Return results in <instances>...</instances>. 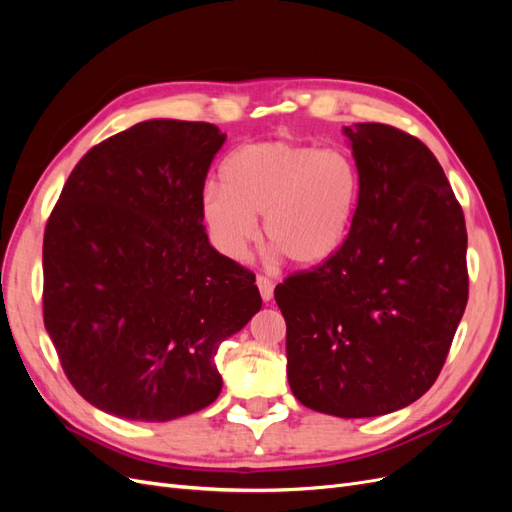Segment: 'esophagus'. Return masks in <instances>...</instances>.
<instances>
[{
    "label": "esophagus",
    "mask_w": 512,
    "mask_h": 512,
    "mask_svg": "<svg viewBox=\"0 0 512 512\" xmlns=\"http://www.w3.org/2000/svg\"><path fill=\"white\" fill-rule=\"evenodd\" d=\"M256 284H258L262 301H271V299H273V288H275V284L269 280V277L258 275V277H256Z\"/></svg>",
    "instance_id": "obj_1"
}]
</instances>
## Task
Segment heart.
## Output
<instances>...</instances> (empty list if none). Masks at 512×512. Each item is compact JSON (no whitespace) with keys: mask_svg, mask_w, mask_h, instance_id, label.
Returning a JSON list of instances; mask_svg holds the SVG:
<instances>
[{"mask_svg":"<svg viewBox=\"0 0 512 512\" xmlns=\"http://www.w3.org/2000/svg\"><path fill=\"white\" fill-rule=\"evenodd\" d=\"M222 185L200 196L211 243L243 260L262 235L294 267H320L346 245L361 205V168L344 149L294 141L247 143L220 166Z\"/></svg>","mask_w":512,"mask_h":512,"instance_id":"obj_1","label":"heart"}]
</instances>
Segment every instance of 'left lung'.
<instances>
[{"mask_svg":"<svg viewBox=\"0 0 512 512\" xmlns=\"http://www.w3.org/2000/svg\"><path fill=\"white\" fill-rule=\"evenodd\" d=\"M344 134L361 168L346 245L275 288L290 389L342 418L410 406L436 382L468 303V232L436 156L384 123Z\"/></svg>","mask_w":512,"mask_h":512,"instance_id":"left-lung-1","label":"left lung"}]
</instances>
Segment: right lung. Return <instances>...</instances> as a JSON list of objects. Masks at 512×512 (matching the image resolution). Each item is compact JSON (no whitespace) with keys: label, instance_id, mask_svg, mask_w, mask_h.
<instances>
[{"label":"right lung","instance_id":"1","mask_svg":"<svg viewBox=\"0 0 512 512\" xmlns=\"http://www.w3.org/2000/svg\"><path fill=\"white\" fill-rule=\"evenodd\" d=\"M226 134L149 119L74 166L44 230V327L98 410L164 423L222 391L215 354L262 299L252 271L209 243L200 196Z\"/></svg>","mask_w":512,"mask_h":512}]
</instances>
